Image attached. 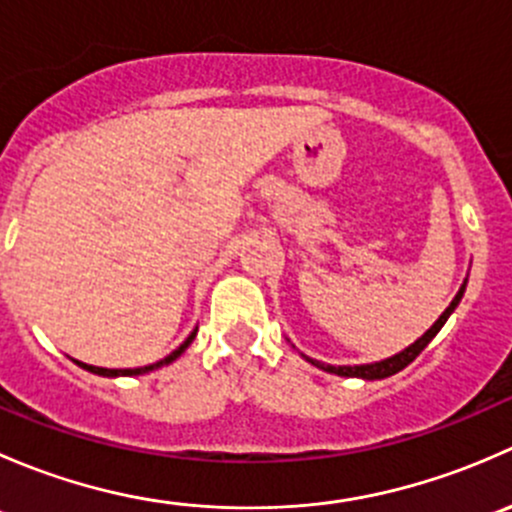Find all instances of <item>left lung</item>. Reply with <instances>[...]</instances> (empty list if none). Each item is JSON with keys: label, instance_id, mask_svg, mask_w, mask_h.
Returning a JSON list of instances; mask_svg holds the SVG:
<instances>
[{"label": "left lung", "instance_id": "obj_1", "mask_svg": "<svg viewBox=\"0 0 512 512\" xmlns=\"http://www.w3.org/2000/svg\"><path fill=\"white\" fill-rule=\"evenodd\" d=\"M463 289H466V285L458 289V294H456V297H453V302L448 304L446 312H443L441 317H438V322L433 324V327L428 329V332L423 334V337L418 339V342L411 344V347L404 349V352H401V354L391 356V359L376 361V364H361V366H324V364H319V361H312V359H309V361H312L314 366H319V369L332 371V374H339V376H359V379H369V381L386 379V376H391V374H396V371L406 369V366H409L411 361H414L416 356L428 347V342H431V339L436 337L438 332H441V327H443V324H446V319L451 317V312L458 307V302H461Z\"/></svg>", "mask_w": 512, "mask_h": 512}]
</instances>
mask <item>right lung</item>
I'll use <instances>...</instances> for the list:
<instances>
[{"label": "right lung", "instance_id": "add662e5", "mask_svg": "<svg viewBox=\"0 0 512 512\" xmlns=\"http://www.w3.org/2000/svg\"><path fill=\"white\" fill-rule=\"evenodd\" d=\"M195 339V332L190 334L188 339H185L183 344H180L178 349H175L173 354H168L165 356L163 361H158V364H151V366H141V369H101V366H89V364H84V361H76V364L81 366V369H86V371H94V374H98V376H138V374H146V371H153V369H158V366H163V364H170V361H175L178 359L180 354L185 352V349H188V344L193 342Z\"/></svg>", "mask_w": 512, "mask_h": 512}]
</instances>
